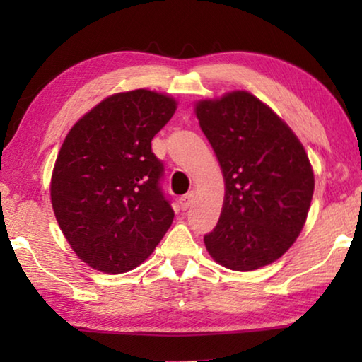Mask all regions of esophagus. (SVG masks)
<instances>
[{
  "label": "esophagus",
  "mask_w": 362,
  "mask_h": 362,
  "mask_svg": "<svg viewBox=\"0 0 362 362\" xmlns=\"http://www.w3.org/2000/svg\"><path fill=\"white\" fill-rule=\"evenodd\" d=\"M193 198H194V193H193V192H189V193H187V194L180 196V198H179V204H180V207H182L183 211H187L188 207L192 206Z\"/></svg>",
  "instance_id": "1"
}]
</instances>
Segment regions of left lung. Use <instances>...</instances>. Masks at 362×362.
Wrapping results in <instances>:
<instances>
[{"label":"left lung","mask_w":362,"mask_h":362,"mask_svg":"<svg viewBox=\"0 0 362 362\" xmlns=\"http://www.w3.org/2000/svg\"><path fill=\"white\" fill-rule=\"evenodd\" d=\"M225 179L220 218L204 236L212 259L236 272L269 265L302 231L315 175L291 127L252 94L196 103Z\"/></svg>","instance_id":"8db88e82"}]
</instances>
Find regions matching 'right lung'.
Masks as SVG:
<instances>
[{"label": "right lung", "mask_w": 362, "mask_h": 362, "mask_svg": "<svg viewBox=\"0 0 362 362\" xmlns=\"http://www.w3.org/2000/svg\"><path fill=\"white\" fill-rule=\"evenodd\" d=\"M173 97L136 89L107 97L62 144L51 180L60 230L83 262L103 273L139 267L174 220L151 139L173 118Z\"/></svg>", "instance_id": "1"}]
</instances>
